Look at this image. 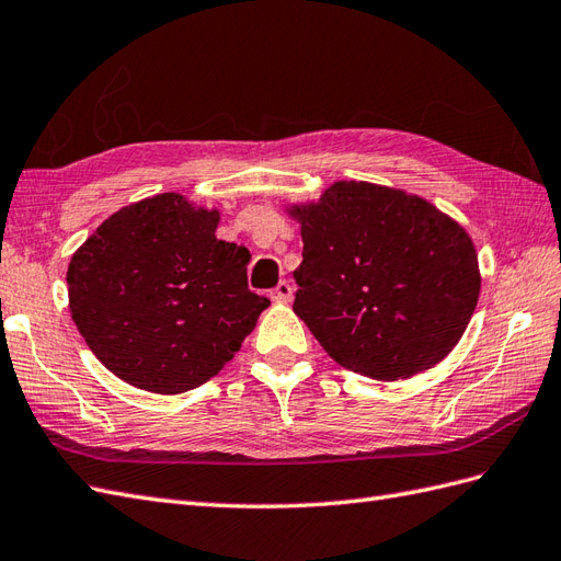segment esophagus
<instances>
[{"mask_svg": "<svg viewBox=\"0 0 561 561\" xmlns=\"http://www.w3.org/2000/svg\"><path fill=\"white\" fill-rule=\"evenodd\" d=\"M270 298L275 300V304H289V300L294 298V286L289 282H279L275 289L270 291Z\"/></svg>", "mask_w": 561, "mask_h": 561, "instance_id": "esophagus-1", "label": "esophagus"}]
</instances>
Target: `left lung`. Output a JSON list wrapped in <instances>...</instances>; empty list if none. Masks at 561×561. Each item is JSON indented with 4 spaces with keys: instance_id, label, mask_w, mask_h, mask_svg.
<instances>
[{
    "instance_id": "8db88e82",
    "label": "left lung",
    "mask_w": 561,
    "mask_h": 561,
    "mask_svg": "<svg viewBox=\"0 0 561 561\" xmlns=\"http://www.w3.org/2000/svg\"><path fill=\"white\" fill-rule=\"evenodd\" d=\"M300 225L294 312L334 363L379 381L436 367L479 304L467 229L417 194L341 180L284 206Z\"/></svg>"
}]
</instances>
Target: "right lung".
I'll return each instance as SVG.
<instances>
[{
	"label": "right lung",
	"mask_w": 561,
	"mask_h": 561,
	"mask_svg": "<svg viewBox=\"0 0 561 561\" xmlns=\"http://www.w3.org/2000/svg\"><path fill=\"white\" fill-rule=\"evenodd\" d=\"M218 222V208L156 194L113 213L70 257V318L125 383L163 396L196 389L270 306L249 291L251 253L215 237Z\"/></svg>",
	"instance_id": "right-lung-1"
}]
</instances>
